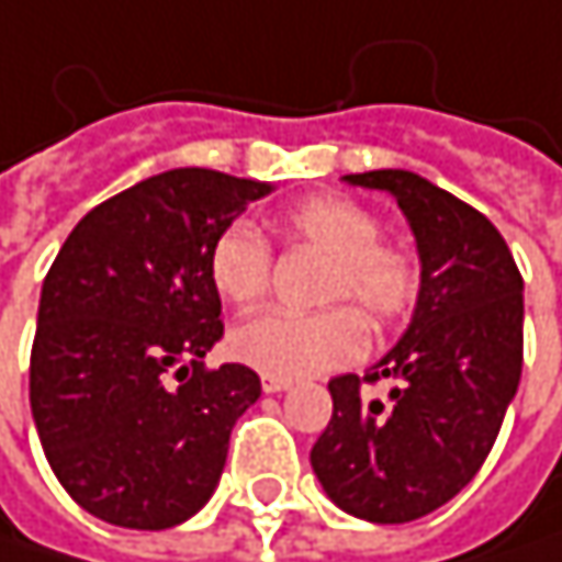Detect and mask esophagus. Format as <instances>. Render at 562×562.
Returning a JSON list of instances; mask_svg holds the SVG:
<instances>
[{"instance_id":"1","label":"esophagus","mask_w":562,"mask_h":562,"mask_svg":"<svg viewBox=\"0 0 562 562\" xmlns=\"http://www.w3.org/2000/svg\"><path fill=\"white\" fill-rule=\"evenodd\" d=\"M289 387V381H282V378H263V391L267 393H280Z\"/></svg>"}]
</instances>
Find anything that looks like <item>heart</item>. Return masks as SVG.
Instances as JSON below:
<instances>
[{
	"instance_id": "heart-1",
	"label": "heart",
	"mask_w": 562,
	"mask_h": 562,
	"mask_svg": "<svg viewBox=\"0 0 562 562\" xmlns=\"http://www.w3.org/2000/svg\"><path fill=\"white\" fill-rule=\"evenodd\" d=\"M289 250L325 257L315 299L318 312L270 308L231 331V351L240 364L267 378H308L355 364L368 351L374 328L403 322L419 302L423 267L416 250L384 240V221L368 204L345 194H312L289 204L277 221ZM214 292L231 305H254L270 292L273 247L250 224H231L207 254Z\"/></svg>"
}]
</instances>
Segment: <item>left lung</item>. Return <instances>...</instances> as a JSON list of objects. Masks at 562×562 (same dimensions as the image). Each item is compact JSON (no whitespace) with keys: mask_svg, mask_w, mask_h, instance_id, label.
<instances>
[{"mask_svg":"<svg viewBox=\"0 0 562 562\" xmlns=\"http://www.w3.org/2000/svg\"><path fill=\"white\" fill-rule=\"evenodd\" d=\"M391 191L423 263L406 335L368 371L328 381L312 469L341 510L406 524L456 498L488 459L524 364V280L498 227L413 171L345 175ZM393 380L387 401L363 384Z\"/></svg>","mask_w":562,"mask_h":562,"instance_id":"1","label":"left lung"}]
</instances>
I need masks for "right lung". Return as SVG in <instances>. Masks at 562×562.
I'll list each match as a JSON object with an SVG mask.
<instances>
[{
    "instance_id": "1",
    "label": "right lung",
    "mask_w": 562,
    "mask_h": 562,
    "mask_svg": "<svg viewBox=\"0 0 562 562\" xmlns=\"http://www.w3.org/2000/svg\"><path fill=\"white\" fill-rule=\"evenodd\" d=\"M263 194L224 171H162L97 204L55 257L29 396L52 472L93 517L166 530L214 495L260 378L204 364L224 335L207 254Z\"/></svg>"
}]
</instances>
